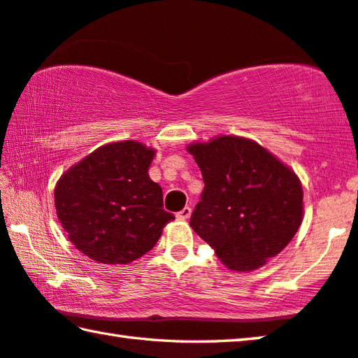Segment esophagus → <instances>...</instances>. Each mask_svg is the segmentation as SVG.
Listing matches in <instances>:
<instances>
[{
    "mask_svg": "<svg viewBox=\"0 0 358 358\" xmlns=\"http://www.w3.org/2000/svg\"><path fill=\"white\" fill-rule=\"evenodd\" d=\"M191 213H192L191 206H185L183 210L177 213V217H178V219H181V220H186V219H189V217H191Z\"/></svg>",
    "mask_w": 358,
    "mask_h": 358,
    "instance_id": "1",
    "label": "esophagus"
}]
</instances>
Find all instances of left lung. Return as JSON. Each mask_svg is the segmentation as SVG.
<instances>
[{"instance_id": "left-lung-1", "label": "left lung", "mask_w": 358, "mask_h": 358, "mask_svg": "<svg viewBox=\"0 0 358 358\" xmlns=\"http://www.w3.org/2000/svg\"><path fill=\"white\" fill-rule=\"evenodd\" d=\"M187 152L200 167L203 192L192 230L233 271H253L280 253L302 222L296 173L257 142L220 136Z\"/></svg>"}]
</instances>
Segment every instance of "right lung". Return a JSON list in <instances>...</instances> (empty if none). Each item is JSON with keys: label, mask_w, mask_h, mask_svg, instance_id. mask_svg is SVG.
Wrapping results in <instances>:
<instances>
[{"label": "right lung", "mask_w": 358, "mask_h": 358, "mask_svg": "<svg viewBox=\"0 0 358 358\" xmlns=\"http://www.w3.org/2000/svg\"><path fill=\"white\" fill-rule=\"evenodd\" d=\"M155 152L123 141L96 148L55 187L57 219L84 255L127 264L152 250L169 220L162 189L148 177Z\"/></svg>", "instance_id": "1"}]
</instances>
